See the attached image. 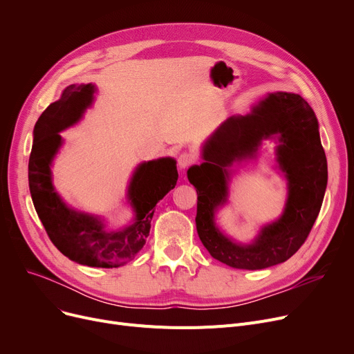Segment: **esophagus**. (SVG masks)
<instances>
[{"label": "esophagus", "instance_id": "esophagus-1", "mask_svg": "<svg viewBox=\"0 0 354 354\" xmlns=\"http://www.w3.org/2000/svg\"><path fill=\"white\" fill-rule=\"evenodd\" d=\"M195 162V156L192 152H182L178 158V165L180 169H187L188 166H191Z\"/></svg>", "mask_w": 354, "mask_h": 354}]
</instances>
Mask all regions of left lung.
I'll list each match as a JSON object with an SVG mask.
<instances>
[{"instance_id":"1","label":"left lung","mask_w":354,"mask_h":354,"mask_svg":"<svg viewBox=\"0 0 354 354\" xmlns=\"http://www.w3.org/2000/svg\"><path fill=\"white\" fill-rule=\"evenodd\" d=\"M277 137V161L289 180L283 215L262 229L251 245L222 234L214 211L227 197L229 167L254 157L264 138ZM201 165L189 167L196 188V231L209 254L232 268L263 270L287 261L307 239L320 212L327 187V159L319 123L310 104L295 93H271L245 116H231L202 146Z\"/></svg>"}]
</instances>
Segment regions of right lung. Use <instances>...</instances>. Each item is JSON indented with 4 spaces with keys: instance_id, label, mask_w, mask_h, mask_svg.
I'll list each match as a JSON object with an SVG mask.
<instances>
[{
    "instance_id": "obj_1",
    "label": "right lung",
    "mask_w": 354,
    "mask_h": 354,
    "mask_svg": "<svg viewBox=\"0 0 354 354\" xmlns=\"http://www.w3.org/2000/svg\"><path fill=\"white\" fill-rule=\"evenodd\" d=\"M96 87L71 84L62 97L51 103L34 126V140L28 160V185L34 208L51 243L71 261L99 268L126 264L143 248L151 231L156 203L178 180L176 162L160 158L140 163L132 175L127 201L135 211L130 225L106 230L99 216L68 208L51 182V162L63 139L60 132L76 124L95 100Z\"/></svg>"
}]
</instances>
